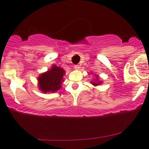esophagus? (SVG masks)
I'll use <instances>...</instances> for the list:
<instances>
[{
	"label": "esophagus",
	"instance_id": "obj_1",
	"mask_svg": "<svg viewBox=\"0 0 149 149\" xmlns=\"http://www.w3.org/2000/svg\"><path fill=\"white\" fill-rule=\"evenodd\" d=\"M74 68L76 69V70H79V69L80 68V66H79V65H74Z\"/></svg>",
	"mask_w": 149,
	"mask_h": 149
}]
</instances>
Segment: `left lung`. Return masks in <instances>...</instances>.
<instances>
[{
  "label": "left lung",
  "mask_w": 149,
  "mask_h": 149,
  "mask_svg": "<svg viewBox=\"0 0 149 149\" xmlns=\"http://www.w3.org/2000/svg\"><path fill=\"white\" fill-rule=\"evenodd\" d=\"M94 75H95V77H94L95 79H94L92 81H91V84H92L93 86H99V85H100V84H102V81L100 80V78L99 77L98 75H96V74H94Z\"/></svg>",
  "instance_id": "8db88e82"
}]
</instances>
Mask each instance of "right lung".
I'll list each match as a JSON object with an SVG mask.
<instances>
[{
  "instance_id": "1",
  "label": "right lung",
  "mask_w": 149,
  "mask_h": 149,
  "mask_svg": "<svg viewBox=\"0 0 149 149\" xmlns=\"http://www.w3.org/2000/svg\"><path fill=\"white\" fill-rule=\"evenodd\" d=\"M65 71L63 68L52 65V68L44 72L37 78L38 88L40 91L45 93H55L62 87L63 76Z\"/></svg>"
}]
</instances>
